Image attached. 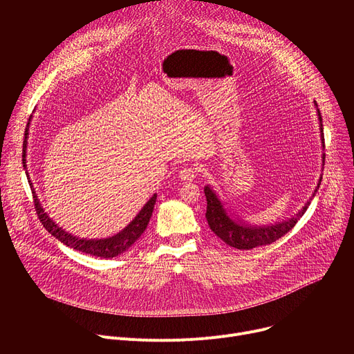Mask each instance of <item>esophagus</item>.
<instances>
[{
  "label": "esophagus",
  "mask_w": 354,
  "mask_h": 354,
  "mask_svg": "<svg viewBox=\"0 0 354 354\" xmlns=\"http://www.w3.org/2000/svg\"><path fill=\"white\" fill-rule=\"evenodd\" d=\"M196 176V169L192 168V167H183L180 171H179V178L180 180H193Z\"/></svg>",
  "instance_id": "34e87169"
}]
</instances>
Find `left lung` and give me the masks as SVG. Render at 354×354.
<instances>
[{"instance_id":"obj_1","label":"left lung","mask_w":354,"mask_h":354,"mask_svg":"<svg viewBox=\"0 0 354 354\" xmlns=\"http://www.w3.org/2000/svg\"><path fill=\"white\" fill-rule=\"evenodd\" d=\"M315 106H317L318 120H319L321 141H322V147L325 148L322 116L319 113L317 104H315ZM322 162L325 164V154H322ZM321 180H322V176L319 178L315 192L319 189ZM205 194H206V200H207L206 218H207L210 230L220 239H223L227 245L236 248V249H252V248L262 246V245H269V243L277 241L297 224V221L302 216H304V213L307 212V209L310 206V201H307L306 206L302 207L297 214H294V217H291L286 221L277 223L274 225L273 224L272 225H250L242 220L231 217L227 213V209H224L221 200L218 198V196L210 186L205 187Z\"/></svg>"}]
</instances>
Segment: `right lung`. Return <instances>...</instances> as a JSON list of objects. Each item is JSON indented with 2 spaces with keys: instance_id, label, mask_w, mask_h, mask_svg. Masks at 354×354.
Instances as JSON below:
<instances>
[{
  "instance_id": "1",
  "label": "right lung",
  "mask_w": 354,
  "mask_h": 354,
  "mask_svg": "<svg viewBox=\"0 0 354 354\" xmlns=\"http://www.w3.org/2000/svg\"><path fill=\"white\" fill-rule=\"evenodd\" d=\"M30 122V119H29ZM28 134H29V123L26 126L25 130V140H24V156H22V164L24 168L26 169V147H28ZM29 179V185L33 193V201H35V209L37 213V217L40 220V223L43 224V227L52 234L53 236H56L60 242H63L64 245L75 249V250H81L84 254L92 255V257H97V258H115L123 252H126L145 231L151 216H153V210H154V205L157 200V194H153L147 203L144 205V207L140 210V213L133 218V221L123 228L120 232H118L113 236L109 238H104V239H86V238H78L75 235L68 234L67 231H64L62 227H59L52 218L47 216V213L43 210L40 201L36 196V192L32 186L30 178L28 175Z\"/></svg>"
}]
</instances>
